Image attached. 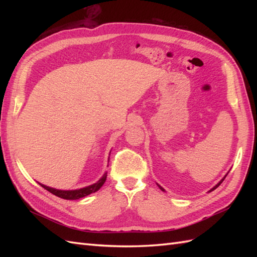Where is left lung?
Instances as JSON below:
<instances>
[{
  "instance_id": "left-lung-1",
  "label": "left lung",
  "mask_w": 257,
  "mask_h": 257,
  "mask_svg": "<svg viewBox=\"0 0 257 257\" xmlns=\"http://www.w3.org/2000/svg\"><path fill=\"white\" fill-rule=\"evenodd\" d=\"M226 176H227V174H226ZM226 176H225V177H226ZM225 177H224V178H223V179H222V180H221V181H220V182H219V183H217V184H216V185H215V187H214V188H212V189H211V190H210V192H211V191H213V190H215V189H216V188H217V187H219V185H220V184H221V183H222V182H223V180H224V179H225ZM158 187H159V188H160V189H161V190H162V191H165V189H163V188H162V187H160V185H159V184H158Z\"/></svg>"
}]
</instances>
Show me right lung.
Wrapping results in <instances>:
<instances>
[{
  "instance_id": "obj_1",
  "label": "right lung",
  "mask_w": 257,
  "mask_h": 257,
  "mask_svg": "<svg viewBox=\"0 0 257 257\" xmlns=\"http://www.w3.org/2000/svg\"><path fill=\"white\" fill-rule=\"evenodd\" d=\"M106 178H107V173L103 174V176L99 180H98L96 183L88 185V187L77 189V190H57L54 188L46 187V185L42 184V183H40V185H42L43 188L47 190L48 192H51L54 195L58 196V198H62L65 200H78L80 198H84V196L88 195L90 193H94V192H96V191L99 190L102 187V184L105 183Z\"/></svg>"
}]
</instances>
